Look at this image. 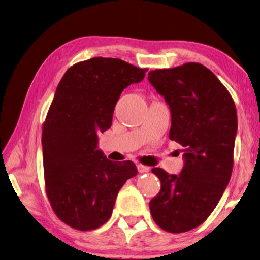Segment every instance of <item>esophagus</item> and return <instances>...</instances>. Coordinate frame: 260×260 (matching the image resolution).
Wrapping results in <instances>:
<instances>
[{
  "mask_svg": "<svg viewBox=\"0 0 260 260\" xmlns=\"http://www.w3.org/2000/svg\"><path fill=\"white\" fill-rule=\"evenodd\" d=\"M138 171H139V173L143 174V173H148V172L150 171V168L146 167V166H143V165L139 164V165H138Z\"/></svg>",
  "mask_w": 260,
  "mask_h": 260,
  "instance_id": "34e87169",
  "label": "esophagus"
}]
</instances>
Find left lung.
I'll use <instances>...</instances> for the list:
<instances>
[{"mask_svg":"<svg viewBox=\"0 0 260 260\" xmlns=\"http://www.w3.org/2000/svg\"><path fill=\"white\" fill-rule=\"evenodd\" d=\"M148 75L171 110L169 139L184 148V166L178 175L152 169L161 188L150 201V212L167 232H187L208 218L230 182L237 109L224 85L200 63Z\"/></svg>","mask_w":260,"mask_h":260,"instance_id":"8db88e82","label":"left lung"}]
</instances>
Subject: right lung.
Instances as JSON below:
<instances>
[{"label":"right lung","mask_w":260,"mask_h":260,"mask_svg":"<svg viewBox=\"0 0 260 260\" xmlns=\"http://www.w3.org/2000/svg\"><path fill=\"white\" fill-rule=\"evenodd\" d=\"M145 72L100 56L74 64L56 87L42 132L45 190L55 215L74 229L105 224L121 186L138 175L133 161L107 159L98 134L111 127L124 88L143 81Z\"/></svg>","instance_id":"1"}]
</instances>
